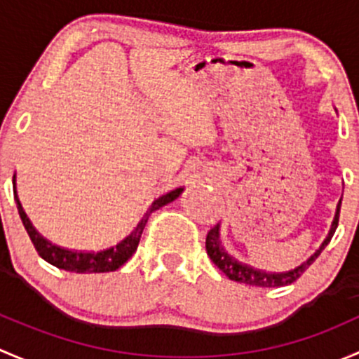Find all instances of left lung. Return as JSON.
<instances>
[{
    "mask_svg": "<svg viewBox=\"0 0 359 359\" xmlns=\"http://www.w3.org/2000/svg\"><path fill=\"white\" fill-rule=\"evenodd\" d=\"M339 212H341V201L337 204V212H335L334 221H332L330 231H328L327 238L323 240V243L320 245V249L313 254L311 257H308L302 264H299L297 268L290 269V271H282V273H271V271H264V269H257L252 268V266L245 264V262L236 261L235 257H231L226 250L223 249L219 242V223L216 224L214 228H210V231L207 233L205 238V249H207V256L210 257V261L224 273L230 280L238 283H245V285H252V287H283L289 285V283H294L313 262L316 261V257L320 256L321 250L328 245V242L334 236L335 230H337L339 224Z\"/></svg>",
    "mask_w": 359,
    "mask_h": 359,
    "instance_id": "1",
    "label": "left lung"
}]
</instances>
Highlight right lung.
<instances>
[{
	"label": "right lung",
	"mask_w": 359,
	"mask_h": 359,
	"mask_svg": "<svg viewBox=\"0 0 359 359\" xmlns=\"http://www.w3.org/2000/svg\"><path fill=\"white\" fill-rule=\"evenodd\" d=\"M15 178V176H13ZM15 181V180H13ZM183 191V188H176V190L168 191V194L161 195L158 198H155L152 205L149 207L145 214H143L142 221L136 224L135 230L131 231L126 238L121 240L117 245L109 247L105 250H100V252H83V250H70L64 249V247H58L55 243L48 242L44 236H41L36 231V228L32 226V223L29 221V217L25 216L24 209H22L20 201H18L17 194H15V201H17V209L18 214H20V219L24 223V228L27 230L29 238L34 243L36 250H38L39 256L43 257L44 261L50 262V264L57 266L58 269H65V271L72 273H107V271H116L121 266L124 264L133 254L138 249L140 238H142L143 228H145L147 221H149L150 214L154 210L161 209L169 202H172L175 198H178Z\"/></svg>",
	"instance_id": "obj_1"
}]
</instances>
